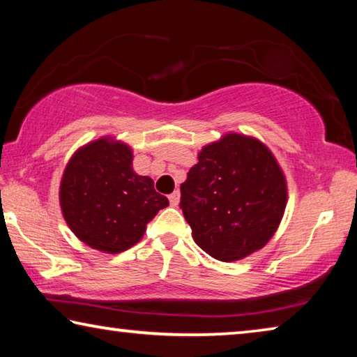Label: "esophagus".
Masks as SVG:
<instances>
[{
  "label": "esophagus",
  "instance_id": "obj_1",
  "mask_svg": "<svg viewBox=\"0 0 357 357\" xmlns=\"http://www.w3.org/2000/svg\"><path fill=\"white\" fill-rule=\"evenodd\" d=\"M168 200H170L172 206H178V203H179V192L174 190L173 193H170V195H168Z\"/></svg>",
  "mask_w": 357,
  "mask_h": 357
}]
</instances>
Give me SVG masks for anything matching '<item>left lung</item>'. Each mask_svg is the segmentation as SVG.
I'll use <instances>...</instances> for the list:
<instances>
[{"instance_id": "8db88e82", "label": "left lung", "mask_w": 357, "mask_h": 357, "mask_svg": "<svg viewBox=\"0 0 357 357\" xmlns=\"http://www.w3.org/2000/svg\"><path fill=\"white\" fill-rule=\"evenodd\" d=\"M287 206L285 176L255 138L228 134L198 154L181 184L193 241L219 261H236L268 243Z\"/></svg>"}]
</instances>
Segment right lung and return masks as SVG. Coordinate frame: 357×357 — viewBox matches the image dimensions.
Masks as SVG:
<instances>
[{
	"instance_id": "right-lung-1",
	"label": "right lung",
	"mask_w": 357,
	"mask_h": 357,
	"mask_svg": "<svg viewBox=\"0 0 357 357\" xmlns=\"http://www.w3.org/2000/svg\"><path fill=\"white\" fill-rule=\"evenodd\" d=\"M59 203L75 236L107 253L137 244L146 223L168 206L153 179L134 172L128 144L108 138L72 155L63 174Z\"/></svg>"
}]
</instances>
